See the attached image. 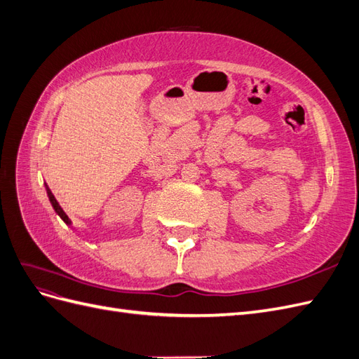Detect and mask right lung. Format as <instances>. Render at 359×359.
<instances>
[{"label":"right lung","mask_w":359,"mask_h":359,"mask_svg":"<svg viewBox=\"0 0 359 359\" xmlns=\"http://www.w3.org/2000/svg\"><path fill=\"white\" fill-rule=\"evenodd\" d=\"M46 191H48V196H49V201H50V203H52V206H53V210L57 211V214L61 217V219H62L64 222H66L67 224H70V219H69V217H67V214L62 211V208H61V206H60V203L57 202L55 196H53L52 191L49 190V187H48V186H46Z\"/></svg>","instance_id":"1"}]
</instances>
